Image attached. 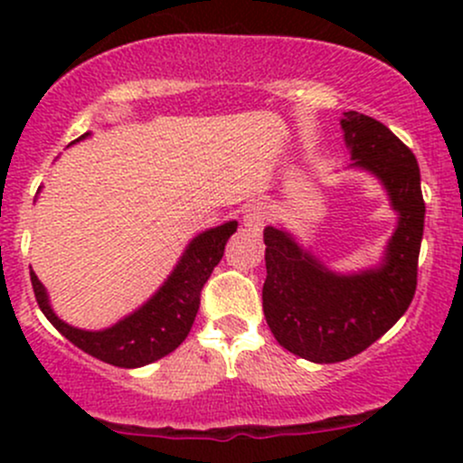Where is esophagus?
Masks as SVG:
<instances>
[{"label":"esophagus","instance_id":"34e87169","mask_svg":"<svg viewBox=\"0 0 463 463\" xmlns=\"http://www.w3.org/2000/svg\"><path fill=\"white\" fill-rule=\"evenodd\" d=\"M270 222V208L266 203H250L244 213V226L253 232L264 231L266 223Z\"/></svg>","mask_w":463,"mask_h":463}]
</instances>
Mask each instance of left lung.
Instances as JSON below:
<instances>
[{"label": "left lung", "mask_w": 463, "mask_h": 463, "mask_svg": "<svg viewBox=\"0 0 463 463\" xmlns=\"http://www.w3.org/2000/svg\"><path fill=\"white\" fill-rule=\"evenodd\" d=\"M352 167L370 172L399 217L381 264L335 273L284 228L264 231L266 282L261 307L275 340L311 363H340L376 343L408 311L417 291L426 203L412 149L383 123L345 111Z\"/></svg>", "instance_id": "left-lung-1"}]
</instances>
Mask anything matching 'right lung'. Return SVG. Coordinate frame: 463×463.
Segmentation results:
<instances>
[{
    "label": "right lung",
    "mask_w": 463,
    "mask_h": 463,
    "mask_svg": "<svg viewBox=\"0 0 463 463\" xmlns=\"http://www.w3.org/2000/svg\"><path fill=\"white\" fill-rule=\"evenodd\" d=\"M87 137L89 134H82L78 141ZM235 231L237 222H226L222 226L199 232L185 246L184 255L161 284V288L143 307L107 329L87 331L60 320L51 309L44 284L31 270L35 300L46 320L89 356L116 367H128V370L149 365L175 352L190 334V326L197 318L203 284L208 282L213 269L223 258L228 237Z\"/></svg>",
    "instance_id": "add662e5"
}]
</instances>
